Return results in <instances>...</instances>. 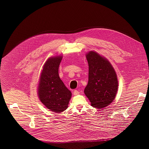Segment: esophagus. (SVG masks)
Returning a JSON list of instances; mask_svg holds the SVG:
<instances>
[{
    "label": "esophagus",
    "mask_w": 149,
    "mask_h": 149,
    "mask_svg": "<svg viewBox=\"0 0 149 149\" xmlns=\"http://www.w3.org/2000/svg\"><path fill=\"white\" fill-rule=\"evenodd\" d=\"M79 91L78 90H75L73 91V94H74V95H77L79 94Z\"/></svg>",
    "instance_id": "34e87169"
}]
</instances>
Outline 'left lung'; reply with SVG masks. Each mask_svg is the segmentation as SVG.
Here are the masks:
<instances>
[{
	"instance_id": "obj_1",
	"label": "left lung",
	"mask_w": 149,
	"mask_h": 149,
	"mask_svg": "<svg viewBox=\"0 0 149 149\" xmlns=\"http://www.w3.org/2000/svg\"><path fill=\"white\" fill-rule=\"evenodd\" d=\"M89 64V81L84 93L91 105L97 109L109 106L115 99L118 88L116 74L109 61L98 53L86 54Z\"/></svg>"
}]
</instances>
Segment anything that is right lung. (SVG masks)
<instances>
[{"label":"right lung","mask_w":149,"mask_h":149,"mask_svg":"<svg viewBox=\"0 0 149 149\" xmlns=\"http://www.w3.org/2000/svg\"><path fill=\"white\" fill-rule=\"evenodd\" d=\"M61 56L50 58L43 68L38 86L40 100L51 111L61 112L68 108L72 96L58 73Z\"/></svg>","instance_id":"obj_1"}]
</instances>
